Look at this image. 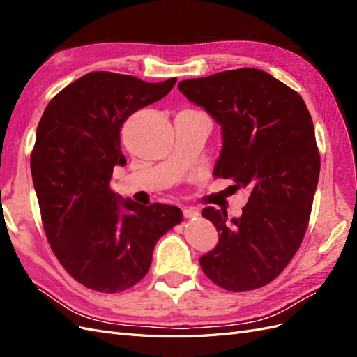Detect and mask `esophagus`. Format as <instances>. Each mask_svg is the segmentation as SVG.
<instances>
[{
    "label": "esophagus",
    "mask_w": 357,
    "mask_h": 357,
    "mask_svg": "<svg viewBox=\"0 0 357 357\" xmlns=\"http://www.w3.org/2000/svg\"><path fill=\"white\" fill-rule=\"evenodd\" d=\"M183 215H185V218L186 219H195V218H198V211L195 210V208H185V210H183Z\"/></svg>",
    "instance_id": "esophagus-1"
}]
</instances>
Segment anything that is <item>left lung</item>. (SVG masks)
I'll use <instances>...</instances> for the list:
<instances>
[{
	"instance_id": "left-lung-1",
	"label": "left lung",
	"mask_w": 357,
	"mask_h": 357,
	"mask_svg": "<svg viewBox=\"0 0 357 357\" xmlns=\"http://www.w3.org/2000/svg\"><path fill=\"white\" fill-rule=\"evenodd\" d=\"M178 89L222 125L214 176L250 192L238 219L202 210L220 234L199 259L202 271L229 291L264 287L283 273L308 228L320 172L310 112L296 91L256 68L183 80Z\"/></svg>"
}]
</instances>
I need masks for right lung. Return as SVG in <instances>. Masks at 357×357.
I'll list each match as a JSON object with an SVG mask.
<instances>
[{
    "instance_id": "obj_1",
    "label": "right lung",
    "mask_w": 357,
    "mask_h": 357,
    "mask_svg": "<svg viewBox=\"0 0 357 357\" xmlns=\"http://www.w3.org/2000/svg\"><path fill=\"white\" fill-rule=\"evenodd\" d=\"M176 82L93 71L53 96L40 119L31 174L43 228L59 264L84 287L117 294L137 284L158 240L183 220L178 207L139 205L110 188L114 167L126 164L123 122Z\"/></svg>"
}]
</instances>
